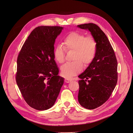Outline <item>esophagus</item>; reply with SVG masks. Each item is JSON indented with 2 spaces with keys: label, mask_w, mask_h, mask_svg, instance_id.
<instances>
[{
  "label": "esophagus",
  "mask_w": 133,
  "mask_h": 133,
  "mask_svg": "<svg viewBox=\"0 0 133 133\" xmlns=\"http://www.w3.org/2000/svg\"><path fill=\"white\" fill-rule=\"evenodd\" d=\"M71 80H71V79L66 78V79H65V82L66 83H70Z\"/></svg>",
  "instance_id": "1"
}]
</instances>
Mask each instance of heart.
<instances>
[{
    "instance_id": "heart-1",
    "label": "heart",
    "mask_w": 133,
    "mask_h": 133,
    "mask_svg": "<svg viewBox=\"0 0 133 133\" xmlns=\"http://www.w3.org/2000/svg\"><path fill=\"white\" fill-rule=\"evenodd\" d=\"M63 47L58 44L54 49V56L57 62L62 63L65 61L66 50H74L72 62L66 63L61 67L62 76L70 78L82 70L83 64L87 66L94 59L97 43L94 37H86L84 34L72 32L63 39Z\"/></svg>"
}]
</instances>
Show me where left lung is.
Here are the masks:
<instances>
[{"label": "left lung", "instance_id": "left-lung-1", "mask_svg": "<svg viewBox=\"0 0 133 133\" xmlns=\"http://www.w3.org/2000/svg\"><path fill=\"white\" fill-rule=\"evenodd\" d=\"M77 26L88 30L97 43L94 59L78 77V101L83 107L94 109L103 104L112 94L117 82V61L105 34L94 23Z\"/></svg>", "mask_w": 133, "mask_h": 133}]
</instances>
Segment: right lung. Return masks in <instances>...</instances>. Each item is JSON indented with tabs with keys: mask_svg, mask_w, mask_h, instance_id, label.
Instances as JSON below:
<instances>
[{
	"mask_svg": "<svg viewBox=\"0 0 133 133\" xmlns=\"http://www.w3.org/2000/svg\"><path fill=\"white\" fill-rule=\"evenodd\" d=\"M63 27L36 28L23 45L17 60L16 80L28 104L45 110L55 104L64 82L54 60L55 39Z\"/></svg>",
	"mask_w": 133,
	"mask_h": 133,
	"instance_id": "obj_1",
	"label": "right lung"
}]
</instances>
